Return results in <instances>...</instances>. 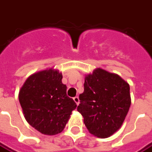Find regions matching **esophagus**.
<instances>
[{"label": "esophagus", "instance_id": "34e87169", "mask_svg": "<svg viewBox=\"0 0 152 152\" xmlns=\"http://www.w3.org/2000/svg\"><path fill=\"white\" fill-rule=\"evenodd\" d=\"M73 100H74V102H76V104L77 106L79 105V103H80V100H79V98L78 97H75L74 99H73Z\"/></svg>", "mask_w": 152, "mask_h": 152}]
</instances>
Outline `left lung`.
<instances>
[{"mask_svg":"<svg viewBox=\"0 0 152 152\" xmlns=\"http://www.w3.org/2000/svg\"><path fill=\"white\" fill-rule=\"evenodd\" d=\"M77 111L91 134L106 138L121 127L130 107L129 85L115 73L96 68L85 76Z\"/></svg>","mask_w":152,"mask_h":152,"instance_id":"obj_1","label":"left lung"}]
</instances>
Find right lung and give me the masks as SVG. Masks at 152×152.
<instances>
[{
	"label": "right lung",
	"mask_w": 152,
	"mask_h": 152,
	"mask_svg": "<svg viewBox=\"0 0 152 152\" xmlns=\"http://www.w3.org/2000/svg\"><path fill=\"white\" fill-rule=\"evenodd\" d=\"M62 79V72L53 67L42 70L28 76L18 93L26 121L45 135L61 133L76 107Z\"/></svg>",
	"instance_id": "add662e5"
}]
</instances>
